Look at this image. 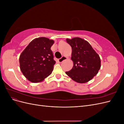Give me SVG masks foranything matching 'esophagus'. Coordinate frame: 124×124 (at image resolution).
Listing matches in <instances>:
<instances>
[{"label":"esophagus","mask_w":124,"mask_h":124,"mask_svg":"<svg viewBox=\"0 0 124 124\" xmlns=\"http://www.w3.org/2000/svg\"><path fill=\"white\" fill-rule=\"evenodd\" d=\"M66 59H67V57H66V56H62V57L61 58L59 59L58 60V61L59 62H62L63 61H65V60H66Z\"/></svg>","instance_id":"esophagus-1"}]
</instances>
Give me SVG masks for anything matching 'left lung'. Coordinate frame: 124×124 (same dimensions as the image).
<instances>
[{
    "mask_svg": "<svg viewBox=\"0 0 124 124\" xmlns=\"http://www.w3.org/2000/svg\"><path fill=\"white\" fill-rule=\"evenodd\" d=\"M72 47L71 59L73 66L67 75L78 83H87L96 76L101 67L99 55L87 41L78 37L67 39Z\"/></svg>",
    "mask_w": 124,
    "mask_h": 124,
    "instance_id": "left-lung-1",
    "label": "left lung"
}]
</instances>
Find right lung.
I'll return each mask as SVG.
<instances>
[{
  "instance_id": "obj_1",
  "label": "right lung",
  "mask_w": 124,
  "mask_h": 124,
  "mask_svg": "<svg viewBox=\"0 0 124 124\" xmlns=\"http://www.w3.org/2000/svg\"><path fill=\"white\" fill-rule=\"evenodd\" d=\"M54 43L53 40L39 37L32 40L22 52L20 69L30 82H41L52 73L56 63L51 50Z\"/></svg>"
}]
</instances>
